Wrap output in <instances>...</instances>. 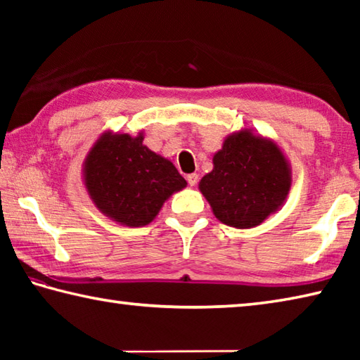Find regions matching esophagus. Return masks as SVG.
I'll return each instance as SVG.
<instances>
[{"instance_id": "34e87169", "label": "esophagus", "mask_w": 360, "mask_h": 360, "mask_svg": "<svg viewBox=\"0 0 360 360\" xmlns=\"http://www.w3.org/2000/svg\"><path fill=\"white\" fill-rule=\"evenodd\" d=\"M187 182H188V186H197V182H198V174L197 173H191V174H187Z\"/></svg>"}]
</instances>
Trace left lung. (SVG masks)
Returning <instances> with one entry per match:
<instances>
[{
	"instance_id": "1",
	"label": "left lung",
	"mask_w": 360,
	"mask_h": 360,
	"mask_svg": "<svg viewBox=\"0 0 360 360\" xmlns=\"http://www.w3.org/2000/svg\"><path fill=\"white\" fill-rule=\"evenodd\" d=\"M290 186V163L281 148L243 129L224 139L198 188L222 224L252 229L283 208Z\"/></svg>"
}]
</instances>
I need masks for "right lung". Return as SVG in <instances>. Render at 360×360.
<instances>
[{"mask_svg":"<svg viewBox=\"0 0 360 360\" xmlns=\"http://www.w3.org/2000/svg\"><path fill=\"white\" fill-rule=\"evenodd\" d=\"M144 135L108 130L85 155L82 179L96 208L127 227L154 221L163 203L187 186L168 158L143 144Z\"/></svg>","mask_w":360,"mask_h":360,"instance_id":"right-lung-1","label":"right lung"}]
</instances>
